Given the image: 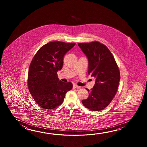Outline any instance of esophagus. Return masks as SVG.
<instances>
[{"mask_svg": "<svg viewBox=\"0 0 147 147\" xmlns=\"http://www.w3.org/2000/svg\"><path fill=\"white\" fill-rule=\"evenodd\" d=\"M73 87L74 88H79L80 87L79 86H78V85H76V84H74V86H73Z\"/></svg>", "mask_w": 147, "mask_h": 147, "instance_id": "obj_1", "label": "esophagus"}]
</instances>
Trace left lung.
I'll list each match as a JSON object with an SVG mask.
<instances>
[{
    "mask_svg": "<svg viewBox=\"0 0 147 147\" xmlns=\"http://www.w3.org/2000/svg\"><path fill=\"white\" fill-rule=\"evenodd\" d=\"M88 60V75L96 78L89 97L82 104L92 111H100L108 106L116 95L120 74L113 54L103 44L98 41L79 43Z\"/></svg>",
    "mask_w": 147,
    "mask_h": 147,
    "instance_id": "left-lung-1",
    "label": "left lung"
}]
</instances>
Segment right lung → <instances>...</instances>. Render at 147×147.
Segmentation results:
<instances>
[{
	"label": "right lung",
	"mask_w": 147,
	"mask_h": 147,
	"mask_svg": "<svg viewBox=\"0 0 147 147\" xmlns=\"http://www.w3.org/2000/svg\"><path fill=\"white\" fill-rule=\"evenodd\" d=\"M75 43L53 41L44 45L34 57L28 76L29 90L34 101L46 109H52L63 103L70 82L59 80L57 72L63 68V57Z\"/></svg>",
	"instance_id": "add662e5"
}]
</instances>
